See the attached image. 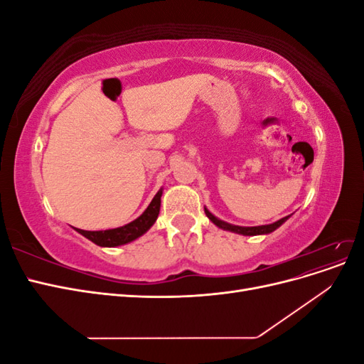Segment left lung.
Here are the masks:
<instances>
[{"label":"left lung","mask_w":364,"mask_h":364,"mask_svg":"<svg viewBox=\"0 0 364 364\" xmlns=\"http://www.w3.org/2000/svg\"><path fill=\"white\" fill-rule=\"evenodd\" d=\"M205 214L220 229L229 230V232H235V234H240V235H266V234H270V232H273V230H277L282 223H285L290 218V215H287V217L278 220V222L270 223V225H262V226H237V225H230L228 222H223V220L217 218L213 213L208 211V208H205Z\"/></svg>","instance_id":"obj_1"}]
</instances>
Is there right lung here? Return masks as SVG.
Instances as JSON below:
<instances>
[{
  "label": "right lung",
  "mask_w": 364,
  "mask_h": 364,
  "mask_svg": "<svg viewBox=\"0 0 364 364\" xmlns=\"http://www.w3.org/2000/svg\"><path fill=\"white\" fill-rule=\"evenodd\" d=\"M161 196H162V188L156 193L155 197H153V200L150 202L146 211L142 213L138 218H135L134 222H130L124 226L106 229V230H83L77 228L74 229L79 234H82L85 238L91 240L97 246L117 247V246L127 245L130 241L144 235L147 230L155 225L156 218L159 215V209H161Z\"/></svg>",
  "instance_id": "right-lung-1"
}]
</instances>
